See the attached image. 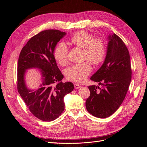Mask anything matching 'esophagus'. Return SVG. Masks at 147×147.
Wrapping results in <instances>:
<instances>
[{
	"label": "esophagus",
	"mask_w": 147,
	"mask_h": 147,
	"mask_svg": "<svg viewBox=\"0 0 147 147\" xmlns=\"http://www.w3.org/2000/svg\"><path fill=\"white\" fill-rule=\"evenodd\" d=\"M74 88L75 89H79V88H80V84H79V83H74Z\"/></svg>",
	"instance_id": "esophagus-1"
}]
</instances>
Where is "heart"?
Instances as JSON below:
<instances>
[{"instance_id":"obj_1","label":"heart","mask_w":147,"mask_h":147,"mask_svg":"<svg viewBox=\"0 0 147 147\" xmlns=\"http://www.w3.org/2000/svg\"><path fill=\"white\" fill-rule=\"evenodd\" d=\"M70 42L83 50V60H88L95 65L101 64L105 60L106 48L104 42L99 38H94L91 33L83 30L79 31L70 37ZM53 55L59 65H65L68 58V49L66 45L63 42L59 43L54 49ZM92 69L90 64L85 61L67 68L65 75L69 80L82 82L86 80Z\"/></svg>"}]
</instances>
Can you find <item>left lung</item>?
I'll return each instance as SVG.
<instances>
[{
  "label": "left lung",
  "mask_w": 147,
  "mask_h": 147,
  "mask_svg": "<svg viewBox=\"0 0 147 147\" xmlns=\"http://www.w3.org/2000/svg\"><path fill=\"white\" fill-rule=\"evenodd\" d=\"M107 55L102 65L90 79L102 86H89L86 108L98 118L110 117L125 98L132 78L130 59L126 45L115 33L109 36Z\"/></svg>",
  "instance_id": "left-lung-1"
}]
</instances>
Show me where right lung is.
Returning a JSON list of instances; mask_svg holds the SVG:
<instances>
[{"mask_svg": "<svg viewBox=\"0 0 147 147\" xmlns=\"http://www.w3.org/2000/svg\"><path fill=\"white\" fill-rule=\"evenodd\" d=\"M58 30H46L32 37L22 48L17 67V89L29 110L45 121L57 119L64 110V96L74 89L71 82H61L64 76L58 68L53 51L65 35ZM38 67L43 77L40 88L35 91L27 89L24 82L25 69Z\"/></svg>", "mask_w": 147, "mask_h": 147, "instance_id": "right-lung-1", "label": "right lung"}]
</instances>
